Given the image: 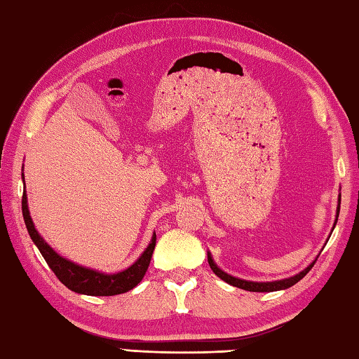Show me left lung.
<instances>
[{"label": "left lung", "mask_w": 359, "mask_h": 359, "mask_svg": "<svg viewBox=\"0 0 359 359\" xmlns=\"http://www.w3.org/2000/svg\"><path fill=\"white\" fill-rule=\"evenodd\" d=\"M337 202L339 203H337V210H336V221H334V225H332V230H334V227H336L337 217H339V211H341V196H339ZM331 233H332V231H331ZM316 260H313L309 266L304 268L301 273L292 276V278L280 279V280H273V282H254V280H244V279H240V278H235V276H231L229 273L222 271V269L216 265L215 260H212L211 252H208V263H210V266L212 269V273H215L217 278H221L224 282H227V284L233 285V287H238V288H243V290H248V292H278V290H285V288H290L292 285L297 284V282H299L307 273L311 271V268L313 266V263H316Z\"/></svg>", "instance_id": "left-lung-1"}]
</instances>
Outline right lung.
<instances>
[{
    "instance_id": "add662e5",
    "label": "right lung",
    "mask_w": 359,
    "mask_h": 359,
    "mask_svg": "<svg viewBox=\"0 0 359 359\" xmlns=\"http://www.w3.org/2000/svg\"><path fill=\"white\" fill-rule=\"evenodd\" d=\"M22 180L25 181L23 173ZM22 212L31 240H33L37 249H39L43 260L47 262L50 269L56 274V278H58L69 290L80 294H90V297H113V294H121L132 290L135 285L140 284L144 273H147L151 262V255H153V250L156 246V233H153L148 248L143 250L142 255L138 257L129 268L113 274H107L102 271H97V269L77 265V263L56 254L53 248H50V244H47L46 240L39 235V231L36 230L33 219L29 216L27 191L23 192Z\"/></svg>"
}]
</instances>
